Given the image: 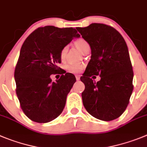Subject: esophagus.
<instances>
[{
  "instance_id": "34e87169",
  "label": "esophagus",
  "mask_w": 147,
  "mask_h": 147,
  "mask_svg": "<svg viewBox=\"0 0 147 147\" xmlns=\"http://www.w3.org/2000/svg\"><path fill=\"white\" fill-rule=\"evenodd\" d=\"M76 80L79 81V79H80V76H79V75H76Z\"/></svg>"
}]
</instances>
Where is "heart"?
<instances>
[{"label": "heart", "mask_w": 147, "mask_h": 147, "mask_svg": "<svg viewBox=\"0 0 147 147\" xmlns=\"http://www.w3.org/2000/svg\"><path fill=\"white\" fill-rule=\"evenodd\" d=\"M75 45L77 47L78 49L81 51L82 52H84V51L87 50V49L90 48V46L89 43L87 42L86 40L83 39V38H80L75 41ZM67 52H68V47L67 46H64L60 50V57L61 59H64L65 57ZM83 68V65L82 63H70V64L66 65V70L71 73H74V74H77V73L80 72Z\"/></svg>", "instance_id": "obj_1"}]
</instances>
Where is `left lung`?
I'll return each mask as SVG.
<instances>
[{"mask_svg":"<svg viewBox=\"0 0 147 147\" xmlns=\"http://www.w3.org/2000/svg\"><path fill=\"white\" fill-rule=\"evenodd\" d=\"M91 48V59L81 81L85 85L82 93L84 108L103 121H111L125 111L133 90V71L125 41L109 25L92 23L77 28ZM100 75L95 83L91 76Z\"/></svg>","mask_w":147,"mask_h":147,"instance_id":"8db88e82","label":"left lung"}]
</instances>
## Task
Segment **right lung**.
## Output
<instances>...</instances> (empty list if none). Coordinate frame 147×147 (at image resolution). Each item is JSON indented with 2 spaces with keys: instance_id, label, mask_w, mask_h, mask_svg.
<instances>
[{
  "instance_id": "right-lung-1",
  "label": "right lung",
  "mask_w": 147,
  "mask_h": 147,
  "mask_svg": "<svg viewBox=\"0 0 147 147\" xmlns=\"http://www.w3.org/2000/svg\"><path fill=\"white\" fill-rule=\"evenodd\" d=\"M75 28L41 27L27 38L21 47L14 71L16 93L25 115L38 123H46L62 113L66 98L76 78L70 73L56 82L50 76L60 69V50L74 38H79Z\"/></svg>"
}]
</instances>
